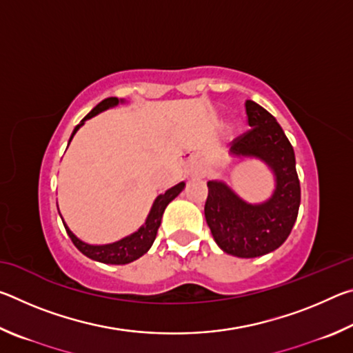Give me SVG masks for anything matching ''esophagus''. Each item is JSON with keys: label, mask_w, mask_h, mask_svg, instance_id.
I'll return each mask as SVG.
<instances>
[{"label": "esophagus", "mask_w": 353, "mask_h": 353, "mask_svg": "<svg viewBox=\"0 0 353 353\" xmlns=\"http://www.w3.org/2000/svg\"><path fill=\"white\" fill-rule=\"evenodd\" d=\"M190 174L191 176H204V170H202L198 165H193V166H190Z\"/></svg>", "instance_id": "esophagus-1"}]
</instances>
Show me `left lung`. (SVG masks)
<instances>
[{
    "instance_id": "8db88e82",
    "label": "left lung",
    "mask_w": 353,
    "mask_h": 353,
    "mask_svg": "<svg viewBox=\"0 0 353 353\" xmlns=\"http://www.w3.org/2000/svg\"><path fill=\"white\" fill-rule=\"evenodd\" d=\"M246 113L250 130L232 141L230 155L265 163L276 188L266 201L249 204L224 181H208L204 213L213 240L225 254L255 259L282 246L291 234L301 205V183L294 149L277 119L250 99Z\"/></svg>"
}]
</instances>
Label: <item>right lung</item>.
<instances>
[{"mask_svg": "<svg viewBox=\"0 0 353 353\" xmlns=\"http://www.w3.org/2000/svg\"><path fill=\"white\" fill-rule=\"evenodd\" d=\"M121 103H124V99H118L113 97L101 101V103L94 107V109L74 128L73 134H71L70 140H68V145H70V141L73 140L74 134L83 126V123H85L87 119L97 117L98 113L104 112L107 109H112V107H115ZM183 188H185V182H181V183L174 185V187H171L170 190H166L163 194H159L154 201L151 210H149L145 224H143L139 230L134 232V234H130L128 236L121 238L119 241L110 243V244H88L85 241L79 240V238H77L73 232L70 230V227L65 224L63 218L62 216L61 218H62V223L65 225V230H67L68 236L71 238V241H73L74 246L79 249L83 255L88 256V259H92L94 261L105 263V265H128V263L140 259L141 255H145L148 250L151 249L155 236H157V230L160 227V223H162V216H163L166 205H168L172 199L177 198V196L182 193Z\"/></svg>", "mask_w": 353, "mask_h": 353, "instance_id": "right-lung-1", "label": "right lung"}]
</instances>
